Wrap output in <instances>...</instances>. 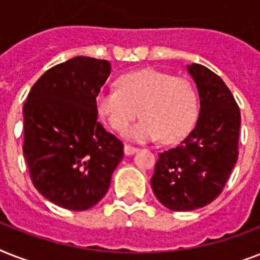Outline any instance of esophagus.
<instances>
[{
	"instance_id": "obj_1",
	"label": "esophagus",
	"mask_w": 260,
	"mask_h": 260,
	"mask_svg": "<svg viewBox=\"0 0 260 260\" xmlns=\"http://www.w3.org/2000/svg\"><path fill=\"white\" fill-rule=\"evenodd\" d=\"M136 151H138V148H136V147L129 146V144H125V146H124V152H125V155H132V154H135Z\"/></svg>"
}]
</instances>
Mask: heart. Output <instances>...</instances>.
Returning <instances> with one entry per match:
<instances>
[{"instance_id":"heart-1","label":"heart","mask_w":260,"mask_h":260,"mask_svg":"<svg viewBox=\"0 0 260 260\" xmlns=\"http://www.w3.org/2000/svg\"><path fill=\"white\" fill-rule=\"evenodd\" d=\"M118 90H102L95 97L100 117L117 132H124L134 118L140 121L126 135L147 142L181 140L193 126L198 112L197 94L185 78L154 69L128 73L117 81Z\"/></svg>"}]
</instances>
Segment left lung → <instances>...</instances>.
Masks as SVG:
<instances>
[{"mask_svg": "<svg viewBox=\"0 0 260 260\" xmlns=\"http://www.w3.org/2000/svg\"><path fill=\"white\" fill-rule=\"evenodd\" d=\"M200 95L193 131L171 150L159 154L151 186L163 206L187 212L221 194L238 162L240 109L220 77L202 64H189Z\"/></svg>", "mask_w": 260, "mask_h": 260, "instance_id": "left-lung-1", "label": "left lung"}]
</instances>
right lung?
I'll use <instances>...</instances> for the list:
<instances>
[{"label":"right lung","mask_w":260,"mask_h":260,"mask_svg":"<svg viewBox=\"0 0 260 260\" xmlns=\"http://www.w3.org/2000/svg\"><path fill=\"white\" fill-rule=\"evenodd\" d=\"M110 63L75 56L36 81L22 108V152L39 193L69 210L101 201L124 146L98 122L95 97Z\"/></svg>","instance_id":"1"}]
</instances>
